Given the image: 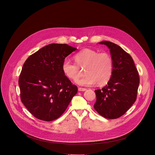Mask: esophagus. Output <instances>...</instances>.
I'll return each instance as SVG.
<instances>
[{"label":"esophagus","instance_id":"1","mask_svg":"<svg viewBox=\"0 0 155 155\" xmlns=\"http://www.w3.org/2000/svg\"><path fill=\"white\" fill-rule=\"evenodd\" d=\"M87 89H86V88H83V87H79L78 88V91H81V92H82V91H86Z\"/></svg>","mask_w":155,"mask_h":155}]
</instances>
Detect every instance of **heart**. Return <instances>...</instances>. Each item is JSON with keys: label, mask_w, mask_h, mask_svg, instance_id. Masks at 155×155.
<instances>
[{"label": "heart", "mask_w": 155, "mask_h": 155, "mask_svg": "<svg viewBox=\"0 0 155 155\" xmlns=\"http://www.w3.org/2000/svg\"><path fill=\"white\" fill-rule=\"evenodd\" d=\"M77 63L64 60L62 64L64 75L69 79L75 80L80 75L78 66L85 69L84 77L75 82L81 86H91L96 83L99 86L106 84L110 80L114 70L112 57L107 52L98 53L91 49H84L74 57Z\"/></svg>", "instance_id": "heart-1"}]
</instances>
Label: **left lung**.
I'll return each mask as SVG.
<instances>
[{
    "label": "left lung",
    "instance_id": "8db88e82",
    "mask_svg": "<svg viewBox=\"0 0 155 155\" xmlns=\"http://www.w3.org/2000/svg\"><path fill=\"white\" fill-rule=\"evenodd\" d=\"M110 50L114 70L107 84L95 90L97 101L94 107L102 117L116 119L123 115L135 102L140 77L132 57L120 46L103 41Z\"/></svg>",
    "mask_w": 155,
    "mask_h": 155
}]
</instances>
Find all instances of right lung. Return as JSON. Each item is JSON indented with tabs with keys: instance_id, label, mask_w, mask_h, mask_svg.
I'll list each match as a JSON object with an SVG mask.
<instances>
[{
	"instance_id": "add662e5",
	"label": "right lung",
	"mask_w": 155,
	"mask_h": 155,
	"mask_svg": "<svg viewBox=\"0 0 155 155\" xmlns=\"http://www.w3.org/2000/svg\"><path fill=\"white\" fill-rule=\"evenodd\" d=\"M77 49L52 43L30 55L23 64L18 84L21 102L35 118L51 121L66 110L78 88L64 75L65 58Z\"/></svg>"
}]
</instances>
